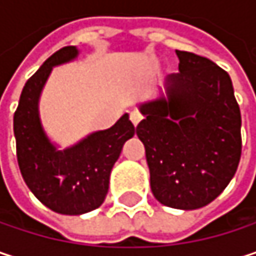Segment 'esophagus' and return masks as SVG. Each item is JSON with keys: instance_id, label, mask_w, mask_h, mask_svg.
<instances>
[{"instance_id": "34e87169", "label": "esophagus", "mask_w": 256, "mask_h": 256, "mask_svg": "<svg viewBox=\"0 0 256 256\" xmlns=\"http://www.w3.org/2000/svg\"><path fill=\"white\" fill-rule=\"evenodd\" d=\"M128 118H130V122H132L134 126H138L139 122L142 120V116H140V112H138V111H132L130 116H128Z\"/></svg>"}]
</instances>
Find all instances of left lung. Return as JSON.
Returning a JSON list of instances; mask_svg holds the SVG:
<instances>
[{
    "label": "left lung",
    "instance_id": "obj_1",
    "mask_svg": "<svg viewBox=\"0 0 256 256\" xmlns=\"http://www.w3.org/2000/svg\"><path fill=\"white\" fill-rule=\"evenodd\" d=\"M179 72L166 96L139 105L154 197L175 209H198L230 184L242 156V116L227 71L210 59L176 50Z\"/></svg>",
    "mask_w": 256,
    "mask_h": 256
}]
</instances>
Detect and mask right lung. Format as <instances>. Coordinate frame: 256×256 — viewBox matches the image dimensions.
<instances>
[{"label": "right lung", "instance_id": "right-lung-1", "mask_svg": "<svg viewBox=\"0 0 256 256\" xmlns=\"http://www.w3.org/2000/svg\"><path fill=\"white\" fill-rule=\"evenodd\" d=\"M74 46L52 54L26 81L13 118L16 156L28 188L48 209L81 215L99 208L108 192L110 175L134 126L124 114L114 126L92 133L72 148L58 151L38 117V99L54 65L77 56Z\"/></svg>", "mask_w": 256, "mask_h": 256}]
</instances>
